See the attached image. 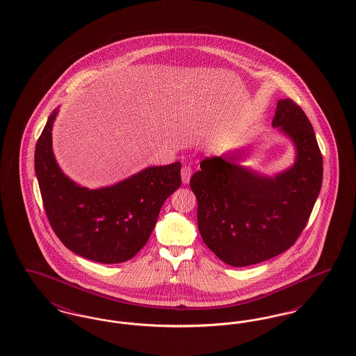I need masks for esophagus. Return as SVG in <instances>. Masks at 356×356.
Masks as SVG:
<instances>
[{"mask_svg": "<svg viewBox=\"0 0 356 356\" xmlns=\"http://www.w3.org/2000/svg\"><path fill=\"white\" fill-rule=\"evenodd\" d=\"M191 176H192V170L189 167H183L181 168V181L183 184H188L189 180H191Z\"/></svg>", "mask_w": 356, "mask_h": 356, "instance_id": "esophagus-1", "label": "esophagus"}]
</instances>
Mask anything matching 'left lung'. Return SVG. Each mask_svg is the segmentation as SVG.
Segmentation results:
<instances>
[{
  "instance_id": "1",
  "label": "left lung",
  "mask_w": 356,
  "mask_h": 356,
  "mask_svg": "<svg viewBox=\"0 0 356 356\" xmlns=\"http://www.w3.org/2000/svg\"><path fill=\"white\" fill-rule=\"evenodd\" d=\"M272 127L295 148L287 170L270 176L245 167L247 149L240 148L205 159L191 177L204 243L232 267L287 251L305 229L322 188V153L303 109L289 99L279 100Z\"/></svg>"
}]
</instances>
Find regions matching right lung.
Masks as SVG:
<instances>
[{"mask_svg":"<svg viewBox=\"0 0 356 356\" xmlns=\"http://www.w3.org/2000/svg\"><path fill=\"white\" fill-rule=\"evenodd\" d=\"M56 108L35 144L34 170L51 228L72 252L102 264L132 259L160 209L181 186V163L148 167L113 186L89 189L63 172L51 149Z\"/></svg>","mask_w":356,"mask_h":356,"instance_id":"obj_1","label":"right lung"}]
</instances>
